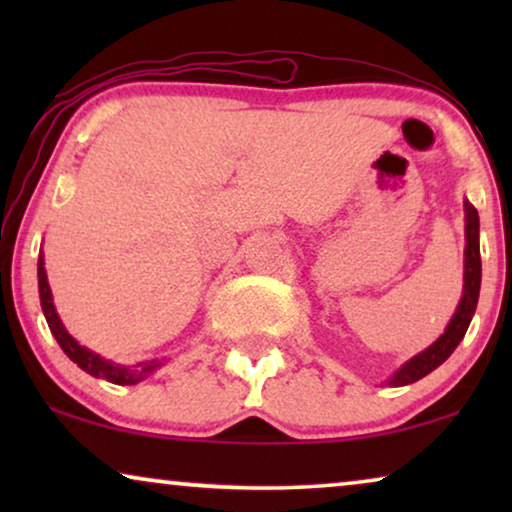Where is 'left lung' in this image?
I'll list each match as a JSON object with an SVG mask.
<instances>
[{"label": "left lung", "mask_w": 512, "mask_h": 512, "mask_svg": "<svg viewBox=\"0 0 512 512\" xmlns=\"http://www.w3.org/2000/svg\"><path fill=\"white\" fill-rule=\"evenodd\" d=\"M464 233H466V247H464V293H461V300L454 310L450 324H447L445 333L440 338L403 363L401 368L394 370L384 384L389 387H405V384H412L422 380L436 370L440 363L450 359V354L457 349V345L464 340L468 331V324H471L475 307H478V296H480V279H482V263H480V216L478 209H475L471 202L464 200Z\"/></svg>", "instance_id": "8db88e82"}]
</instances>
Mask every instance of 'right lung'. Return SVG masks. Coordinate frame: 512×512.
I'll list each match as a JSON object with an SVG mask.
<instances>
[{
  "label": "right lung",
  "mask_w": 512,
  "mask_h": 512,
  "mask_svg": "<svg viewBox=\"0 0 512 512\" xmlns=\"http://www.w3.org/2000/svg\"><path fill=\"white\" fill-rule=\"evenodd\" d=\"M37 277H39L41 310H44L48 328H51V333L55 335V340H58L62 352H65L69 359H72L81 370H86L88 375L102 377V380L114 382V384H137V382L146 380V377L153 375L160 366H163L165 359L142 361V363H137V366H121V363L104 359V356L90 352L88 347L79 345V342H76L72 335H69L65 324L60 321L58 312H55L53 293H51V286H48V277H46V268H44V256H39Z\"/></svg>",
  "instance_id": "add662e5"
}]
</instances>
